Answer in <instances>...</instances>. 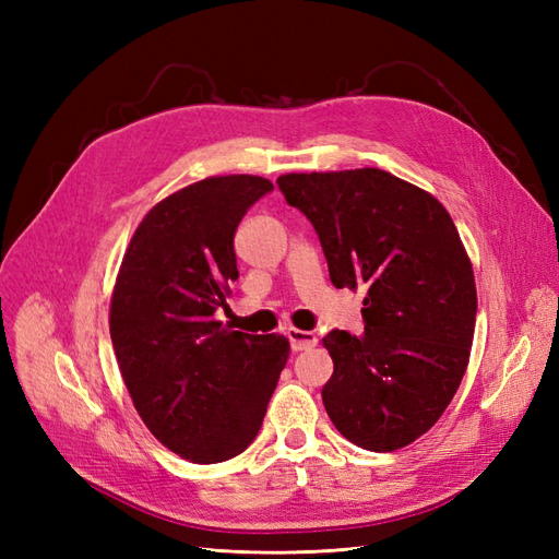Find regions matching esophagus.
Here are the masks:
<instances>
[{
    "mask_svg": "<svg viewBox=\"0 0 559 559\" xmlns=\"http://www.w3.org/2000/svg\"><path fill=\"white\" fill-rule=\"evenodd\" d=\"M286 335H289L292 341V347L296 352H302V349H310L317 345V335L312 331H300V329H289L286 331Z\"/></svg>",
    "mask_w": 559,
    "mask_h": 559,
    "instance_id": "esophagus-1",
    "label": "esophagus"
}]
</instances>
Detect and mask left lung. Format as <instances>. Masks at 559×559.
I'll list each match as a JSON object with an SVG mask.
<instances>
[{"label":"left lung","mask_w":559,"mask_h":559,"mask_svg":"<svg viewBox=\"0 0 559 559\" xmlns=\"http://www.w3.org/2000/svg\"><path fill=\"white\" fill-rule=\"evenodd\" d=\"M337 289H364V333L331 331L324 408L347 441L394 452L427 433L466 373L476 280L448 210L378 167L282 175Z\"/></svg>","instance_id":"obj_1"}]
</instances>
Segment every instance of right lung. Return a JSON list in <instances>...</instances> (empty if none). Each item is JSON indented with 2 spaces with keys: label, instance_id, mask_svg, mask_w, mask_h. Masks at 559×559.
Segmentation results:
<instances>
[{
  "label": "right lung",
  "instance_id": "add662e5",
  "mask_svg": "<svg viewBox=\"0 0 559 559\" xmlns=\"http://www.w3.org/2000/svg\"><path fill=\"white\" fill-rule=\"evenodd\" d=\"M270 191L263 177L228 175L167 195L134 230L116 277L109 331L130 399L148 431L193 464L249 448L289 359L284 335L214 319L240 277L235 230Z\"/></svg>",
  "mask_w": 559,
  "mask_h": 559
}]
</instances>
